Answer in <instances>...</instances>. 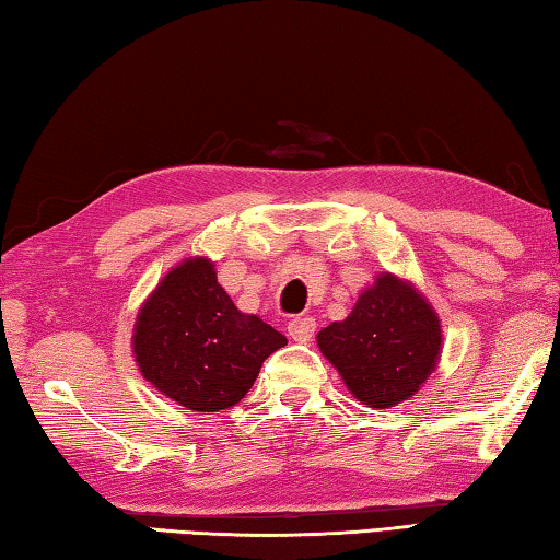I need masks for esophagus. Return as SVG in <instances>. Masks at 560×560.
<instances>
[{
    "label": "esophagus",
    "mask_w": 560,
    "mask_h": 560,
    "mask_svg": "<svg viewBox=\"0 0 560 560\" xmlns=\"http://www.w3.org/2000/svg\"><path fill=\"white\" fill-rule=\"evenodd\" d=\"M314 330H316V318L311 316H296L289 320V336L293 340H299V343H308V340L314 338Z\"/></svg>",
    "instance_id": "esophagus-1"
}]
</instances>
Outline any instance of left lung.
<instances>
[{
    "instance_id": "1",
    "label": "left lung",
    "mask_w": 560,
    "mask_h": 560,
    "mask_svg": "<svg viewBox=\"0 0 560 560\" xmlns=\"http://www.w3.org/2000/svg\"><path fill=\"white\" fill-rule=\"evenodd\" d=\"M318 348L350 395L387 410L420 390L442 353V326L412 281L377 273L343 320L318 330Z\"/></svg>"
}]
</instances>
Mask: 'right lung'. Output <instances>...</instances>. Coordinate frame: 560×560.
<instances>
[{
  "instance_id": "add662e5",
  "label": "right lung",
  "mask_w": 560,
  "mask_h": 560,
  "mask_svg": "<svg viewBox=\"0 0 560 560\" xmlns=\"http://www.w3.org/2000/svg\"><path fill=\"white\" fill-rule=\"evenodd\" d=\"M281 346L287 336L234 306L207 257L170 269L132 326L138 371L160 395L195 412L240 402Z\"/></svg>"
}]
</instances>
